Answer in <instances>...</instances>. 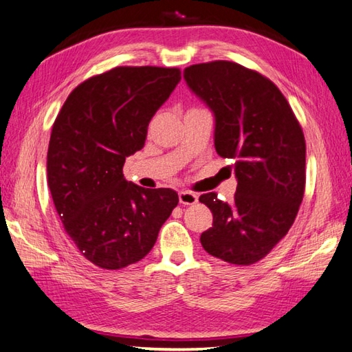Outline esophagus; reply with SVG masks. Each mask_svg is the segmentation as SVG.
Masks as SVG:
<instances>
[{"label":"esophagus","instance_id":"34e87169","mask_svg":"<svg viewBox=\"0 0 352 352\" xmlns=\"http://www.w3.org/2000/svg\"><path fill=\"white\" fill-rule=\"evenodd\" d=\"M178 200L182 205H195L199 201V195L190 192V190H180L178 192Z\"/></svg>","mask_w":352,"mask_h":352}]
</instances>
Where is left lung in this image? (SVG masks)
<instances>
[{
  "mask_svg": "<svg viewBox=\"0 0 352 352\" xmlns=\"http://www.w3.org/2000/svg\"><path fill=\"white\" fill-rule=\"evenodd\" d=\"M186 85L214 116V147L233 158V204L200 195L212 212L201 247L230 264L250 265L287 234L306 183V142L290 105L275 83L233 62L184 68Z\"/></svg>",
  "mask_w": 352,
  "mask_h": 352,
  "instance_id": "obj_1",
  "label": "left lung"
}]
</instances>
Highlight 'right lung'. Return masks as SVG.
Masks as SVG:
<instances>
[{"label":"right lung","mask_w":352,"mask_h":352,"mask_svg":"<svg viewBox=\"0 0 352 352\" xmlns=\"http://www.w3.org/2000/svg\"><path fill=\"white\" fill-rule=\"evenodd\" d=\"M180 79L177 68H113L76 87L52 126L47 186L67 234L100 269L144 258L178 204L174 189L141 188L122 168Z\"/></svg>","instance_id":"1"}]
</instances>
